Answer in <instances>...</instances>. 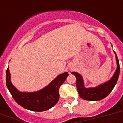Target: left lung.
<instances>
[{"label":"left lung","mask_w":123,"mask_h":123,"mask_svg":"<svg viewBox=\"0 0 123 123\" xmlns=\"http://www.w3.org/2000/svg\"><path fill=\"white\" fill-rule=\"evenodd\" d=\"M116 58L117 66L113 77L109 82L100 85L97 87L88 88V89L85 88L84 86L83 79L81 75L76 72L71 73L77 78L76 86H77V91L79 96L82 99L85 100H89V101H99L107 97L111 93L117 82L119 75V71H120L119 62L116 54Z\"/></svg>","instance_id":"8db88e82"}]
</instances>
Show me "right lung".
<instances>
[{"label": "right lung", "mask_w": 123, "mask_h": 123, "mask_svg": "<svg viewBox=\"0 0 123 123\" xmlns=\"http://www.w3.org/2000/svg\"><path fill=\"white\" fill-rule=\"evenodd\" d=\"M10 73L7 68L6 75L7 87L13 99L25 109L36 112H42L52 108L59 99V87L69 75L68 72L59 75L47 87L34 92H19L10 80Z\"/></svg>", "instance_id": "add662e5"}]
</instances>
